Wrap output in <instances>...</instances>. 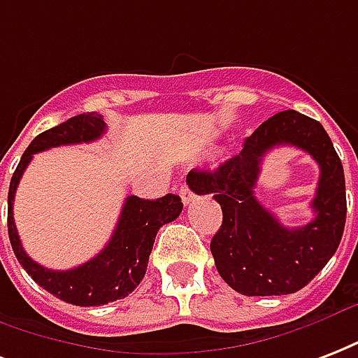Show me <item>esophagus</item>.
<instances>
[{"mask_svg":"<svg viewBox=\"0 0 358 358\" xmlns=\"http://www.w3.org/2000/svg\"><path fill=\"white\" fill-rule=\"evenodd\" d=\"M180 197H182V203L189 204L191 201L195 199V195H193V191H191L187 185H182V187H180Z\"/></svg>","mask_w":358,"mask_h":358,"instance_id":"esophagus-1","label":"esophagus"}]
</instances>
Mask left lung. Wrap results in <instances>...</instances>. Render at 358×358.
<instances>
[{
    "label": "left lung",
    "mask_w": 358,
    "mask_h": 358,
    "mask_svg": "<svg viewBox=\"0 0 358 358\" xmlns=\"http://www.w3.org/2000/svg\"><path fill=\"white\" fill-rule=\"evenodd\" d=\"M296 145L320 165L313 209L316 217L289 229L255 197L262 157L274 145ZM187 185L214 195L223 212L210 242L215 268L229 287L245 296L291 294L312 282L336 253L345 227V178L342 161L323 125L296 110H283L248 136L240 154L214 171H191Z\"/></svg>",
    "instance_id": "1"
}]
</instances>
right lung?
Masks as SVG:
<instances>
[{
	"label": "right lung",
	"instance_id": "add662e5",
	"mask_svg": "<svg viewBox=\"0 0 358 358\" xmlns=\"http://www.w3.org/2000/svg\"><path fill=\"white\" fill-rule=\"evenodd\" d=\"M105 131L106 124L101 114L86 113L73 116L64 124L41 133L22 154L20 163L9 185L7 227H9L10 245L18 263L34 278L35 283H39L41 287L58 296L59 300L75 306H103L133 293L146 274L150 253L159 227L174 222L184 208L178 195L173 193H167L165 197L155 201L131 195L125 199L124 208L108 244L94 259H90L88 263L71 270H50L35 263L22 248L15 225V215H13L15 193L22 174L37 152L64 146V144L92 143L97 141Z\"/></svg>",
	"mask_w": 358,
	"mask_h": 358
}]
</instances>
